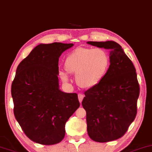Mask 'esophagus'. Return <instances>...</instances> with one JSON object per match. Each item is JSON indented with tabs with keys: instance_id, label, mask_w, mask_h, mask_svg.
I'll list each match as a JSON object with an SVG mask.
<instances>
[{
	"instance_id": "1",
	"label": "esophagus",
	"mask_w": 152,
	"mask_h": 152,
	"mask_svg": "<svg viewBox=\"0 0 152 152\" xmlns=\"http://www.w3.org/2000/svg\"><path fill=\"white\" fill-rule=\"evenodd\" d=\"M78 100H79V102L80 104H81L82 101L83 99V97H84V95L83 94H80V93H79V94H78Z\"/></svg>"
}]
</instances>
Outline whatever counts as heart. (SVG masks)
<instances>
[{
	"instance_id": "1",
	"label": "heart",
	"mask_w": 152,
	"mask_h": 152,
	"mask_svg": "<svg viewBox=\"0 0 152 152\" xmlns=\"http://www.w3.org/2000/svg\"><path fill=\"white\" fill-rule=\"evenodd\" d=\"M110 66V56L102 48H77L66 56L64 61L66 70L76 75V82L84 88L100 83L106 76ZM59 74L64 82H68L67 73L60 71Z\"/></svg>"
}]
</instances>
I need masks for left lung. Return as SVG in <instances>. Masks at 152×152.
<instances>
[{
	"label": "left lung",
	"instance_id": "8db88e82",
	"mask_svg": "<svg viewBox=\"0 0 152 152\" xmlns=\"http://www.w3.org/2000/svg\"><path fill=\"white\" fill-rule=\"evenodd\" d=\"M110 50V66L100 83L85 92L88 133L95 142L122 137L135 120L140 86L133 62L120 44L113 41L88 42Z\"/></svg>",
	"mask_w": 152,
	"mask_h": 152
}]
</instances>
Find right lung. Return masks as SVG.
Returning <instances> with one entry per match:
<instances>
[{
	"instance_id": "add662e5",
	"label": "right lung",
	"mask_w": 152,
	"mask_h": 152,
	"mask_svg": "<svg viewBox=\"0 0 152 152\" xmlns=\"http://www.w3.org/2000/svg\"><path fill=\"white\" fill-rule=\"evenodd\" d=\"M73 44H39L17 66L12 83L14 114L28 138L41 145L59 143L65 124L80 106L76 93L59 90V57Z\"/></svg>"
}]
</instances>
